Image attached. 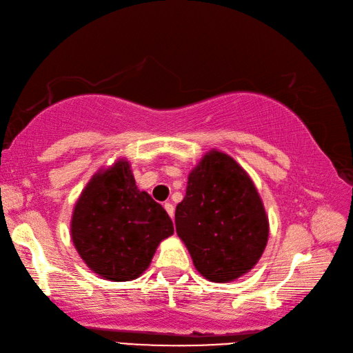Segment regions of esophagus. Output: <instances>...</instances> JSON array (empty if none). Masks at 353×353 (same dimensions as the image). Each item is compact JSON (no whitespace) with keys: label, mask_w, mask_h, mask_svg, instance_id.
Here are the masks:
<instances>
[{"label":"esophagus","mask_w":353,"mask_h":353,"mask_svg":"<svg viewBox=\"0 0 353 353\" xmlns=\"http://www.w3.org/2000/svg\"><path fill=\"white\" fill-rule=\"evenodd\" d=\"M163 208H165V210L168 212V215H169L170 218H174V212H175V209H174V206H172V203H165Z\"/></svg>","instance_id":"34e87169"}]
</instances>
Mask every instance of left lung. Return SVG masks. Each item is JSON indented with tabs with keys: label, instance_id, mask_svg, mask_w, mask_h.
I'll return each instance as SVG.
<instances>
[{
	"label": "left lung",
	"instance_id": "1",
	"mask_svg": "<svg viewBox=\"0 0 353 353\" xmlns=\"http://www.w3.org/2000/svg\"><path fill=\"white\" fill-rule=\"evenodd\" d=\"M175 225L194 268L213 283L250 272L270 237L268 215L250 175L215 148L190 170Z\"/></svg>",
	"mask_w": 353,
	"mask_h": 353
}]
</instances>
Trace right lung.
I'll return each mask as SVG.
<instances>
[{
    "mask_svg": "<svg viewBox=\"0 0 353 353\" xmlns=\"http://www.w3.org/2000/svg\"><path fill=\"white\" fill-rule=\"evenodd\" d=\"M174 234L166 210L140 191L130 160L100 168L73 206L70 237L88 268L109 281H132Z\"/></svg>",
    "mask_w": 353,
    "mask_h": 353,
    "instance_id": "add662e5",
    "label": "right lung"
}]
</instances>
